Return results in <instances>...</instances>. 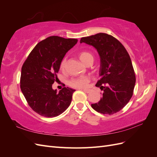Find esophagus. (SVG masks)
I'll return each mask as SVG.
<instances>
[{
	"label": "esophagus",
	"instance_id": "esophagus-1",
	"mask_svg": "<svg viewBox=\"0 0 157 157\" xmlns=\"http://www.w3.org/2000/svg\"><path fill=\"white\" fill-rule=\"evenodd\" d=\"M82 90L84 92H86V93H89L90 92V90L89 89H82Z\"/></svg>",
	"mask_w": 157,
	"mask_h": 157
}]
</instances>
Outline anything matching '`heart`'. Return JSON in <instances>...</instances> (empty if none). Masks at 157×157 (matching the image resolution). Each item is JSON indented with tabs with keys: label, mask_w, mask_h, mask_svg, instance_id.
Wrapping results in <instances>:
<instances>
[{
	"label": "heart",
	"mask_w": 157,
	"mask_h": 157,
	"mask_svg": "<svg viewBox=\"0 0 157 157\" xmlns=\"http://www.w3.org/2000/svg\"><path fill=\"white\" fill-rule=\"evenodd\" d=\"M78 58L80 60L82 61L83 63L86 65L88 62L90 61H94V56L92 53H90L87 51L81 52L78 54ZM66 60L63 59L60 63V69H63L65 66ZM89 82V78L88 77H80L78 78H71L69 81V86L73 88H82L86 87Z\"/></svg>",
	"instance_id": "heart-1"
}]
</instances>
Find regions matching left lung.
<instances>
[{
  "mask_svg": "<svg viewBox=\"0 0 157 157\" xmlns=\"http://www.w3.org/2000/svg\"><path fill=\"white\" fill-rule=\"evenodd\" d=\"M96 48L100 58L99 76L96 86L103 90L98 103L91 106L103 115H113L121 111L131 99L136 83V75L130 57L121 42L106 33L81 38Z\"/></svg>",
  "mask_w": 157,
  "mask_h": 157,
  "instance_id": "8db88e82",
  "label": "left lung"
}]
</instances>
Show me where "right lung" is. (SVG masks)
Returning a JSON list of instances; mask_svg holds the SVG:
<instances>
[{
	"instance_id": "1",
	"label": "right lung",
	"mask_w": 157,
	"mask_h": 157,
	"mask_svg": "<svg viewBox=\"0 0 157 157\" xmlns=\"http://www.w3.org/2000/svg\"><path fill=\"white\" fill-rule=\"evenodd\" d=\"M77 39L51 36L38 43L21 68L20 88L29 105L39 115L52 118L61 115L70 105L75 90L52 89L58 80L57 73L66 53Z\"/></svg>"
}]
</instances>
